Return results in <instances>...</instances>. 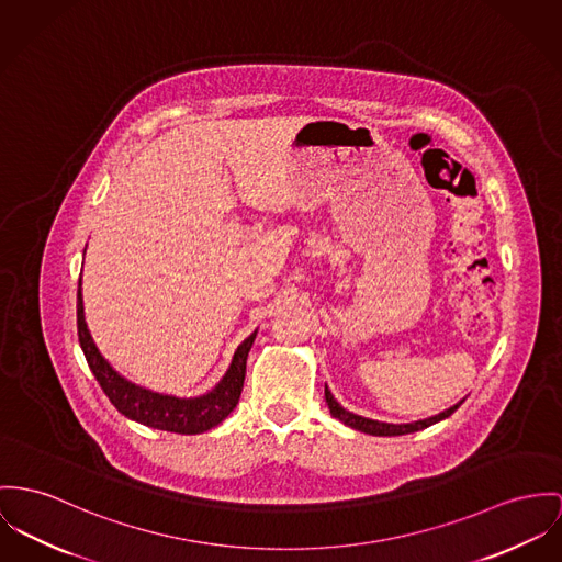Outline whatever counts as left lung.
Segmentation results:
<instances>
[{"mask_svg": "<svg viewBox=\"0 0 562 562\" xmlns=\"http://www.w3.org/2000/svg\"><path fill=\"white\" fill-rule=\"evenodd\" d=\"M325 400H327L329 413H331L336 419H340L348 428H355V430H359V432L372 434V436H402V434L419 432V430H424V428H430L432 424H438V422L447 419L449 415H453V413L460 408V404L464 402V400H462V402H458L456 406H451V408H447V411H442V413H438V415H434V417H428V419H422V422H413V424H385V422L366 419V417H361V415H355V413L346 411L345 406H340V404L336 402V397L331 395V391L327 389V385H325Z\"/></svg>", "mask_w": 562, "mask_h": 562, "instance_id": "1", "label": "left lung"}]
</instances>
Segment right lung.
<instances>
[{
	"mask_svg": "<svg viewBox=\"0 0 562 562\" xmlns=\"http://www.w3.org/2000/svg\"><path fill=\"white\" fill-rule=\"evenodd\" d=\"M77 329H79V342L83 348L89 370L93 372L95 381L100 383L111 404L132 422H138L147 428L175 434L207 432L231 415V411L239 402L244 379H246L248 352L257 338V331H255L237 346L226 374L210 393L199 397H175V395L156 393L151 389L138 387L130 383L100 355L98 346L93 345L87 329L81 280L77 291Z\"/></svg>",
	"mask_w": 562,
	"mask_h": 562,
	"instance_id": "1",
	"label": "right lung"
}]
</instances>
